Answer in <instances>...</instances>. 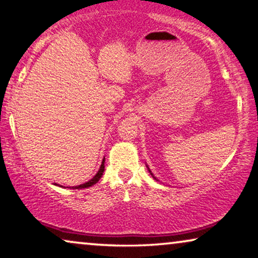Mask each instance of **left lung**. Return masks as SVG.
Listing matches in <instances>:
<instances>
[{"label":"left lung","mask_w":258,"mask_h":258,"mask_svg":"<svg viewBox=\"0 0 258 258\" xmlns=\"http://www.w3.org/2000/svg\"><path fill=\"white\" fill-rule=\"evenodd\" d=\"M148 170H150V169H148ZM150 173H151V170H150ZM151 175H152V176H153V177H154V179H155V176L153 175V174H152V173H151Z\"/></svg>","instance_id":"1"}]
</instances>
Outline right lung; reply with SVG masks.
Segmentation results:
<instances>
[{"instance_id":"add662e5","label":"right lung","mask_w":258,"mask_h":258,"mask_svg":"<svg viewBox=\"0 0 258 258\" xmlns=\"http://www.w3.org/2000/svg\"><path fill=\"white\" fill-rule=\"evenodd\" d=\"M104 164H105V158L103 159V162H101L100 168H99V170H98V173L96 174V175H94L91 180L88 181V182H85V183H83V184H79V186L74 187V189H81V188H88V187L93 186L94 183H97L98 181H99L100 177H101V175H103V173H104V169H105V165H104Z\"/></svg>"}]
</instances>
